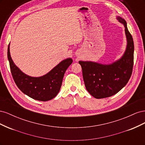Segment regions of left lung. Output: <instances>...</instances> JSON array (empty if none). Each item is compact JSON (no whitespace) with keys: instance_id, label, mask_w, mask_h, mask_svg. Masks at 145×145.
<instances>
[{"instance_id":"left-lung-1","label":"left lung","mask_w":145,"mask_h":145,"mask_svg":"<svg viewBox=\"0 0 145 145\" xmlns=\"http://www.w3.org/2000/svg\"><path fill=\"white\" fill-rule=\"evenodd\" d=\"M117 19L124 25L127 40L126 50L121 57L109 65L79 61L86 90L95 99H103L117 94L128 82L134 65V41L125 19Z\"/></svg>"}]
</instances>
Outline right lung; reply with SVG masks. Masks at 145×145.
Listing matches in <instances>:
<instances>
[{"label":"right lung","instance_id":"add662e5","mask_svg":"<svg viewBox=\"0 0 145 145\" xmlns=\"http://www.w3.org/2000/svg\"><path fill=\"white\" fill-rule=\"evenodd\" d=\"M8 59L13 79L19 89L34 100L48 101L57 95L62 86L66 70L72 63L71 58L65 59L45 75L34 77L24 73L13 62L8 46Z\"/></svg>","mask_w":145,"mask_h":145}]
</instances>
